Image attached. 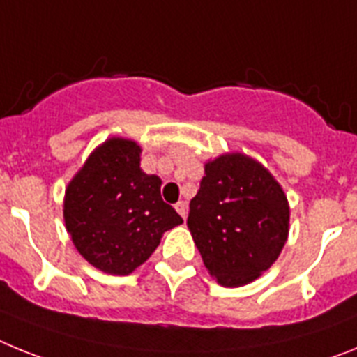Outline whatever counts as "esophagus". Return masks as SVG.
<instances>
[{"label": "esophagus", "instance_id": "obj_1", "mask_svg": "<svg viewBox=\"0 0 357 357\" xmlns=\"http://www.w3.org/2000/svg\"><path fill=\"white\" fill-rule=\"evenodd\" d=\"M174 208H176V212L183 217V219L187 217V203H185V201H178V203L174 204Z\"/></svg>", "mask_w": 357, "mask_h": 357}]
</instances>
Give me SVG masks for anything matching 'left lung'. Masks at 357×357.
<instances>
[{
  "label": "left lung",
  "mask_w": 357,
  "mask_h": 357,
  "mask_svg": "<svg viewBox=\"0 0 357 357\" xmlns=\"http://www.w3.org/2000/svg\"><path fill=\"white\" fill-rule=\"evenodd\" d=\"M187 225L210 275L221 286L237 287L255 280L280 255L289 206L260 163L225 154L204 165Z\"/></svg>",
  "instance_id": "obj_1"
}]
</instances>
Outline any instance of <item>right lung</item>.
I'll use <instances>...</instances> for the list:
<instances>
[{"instance_id":"right-lung-1","label":"right lung","mask_w":357,"mask_h":357,"mask_svg":"<svg viewBox=\"0 0 357 357\" xmlns=\"http://www.w3.org/2000/svg\"><path fill=\"white\" fill-rule=\"evenodd\" d=\"M140 147L111 138L89 156L68 185L64 221L89 264L129 275L160 244L163 231L183 219L161 199V179L140 169Z\"/></svg>"}]
</instances>
